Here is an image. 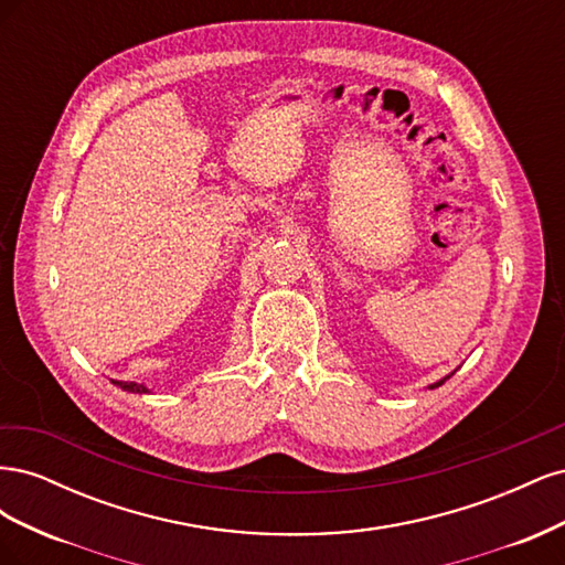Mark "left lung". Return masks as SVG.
<instances>
[{
	"label": "left lung",
	"mask_w": 565,
	"mask_h": 565,
	"mask_svg": "<svg viewBox=\"0 0 565 565\" xmlns=\"http://www.w3.org/2000/svg\"><path fill=\"white\" fill-rule=\"evenodd\" d=\"M440 384H443V382H438V384H434V386H431V388H436V386H440Z\"/></svg>",
	"instance_id": "8db88e82"
}]
</instances>
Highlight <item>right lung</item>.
<instances>
[{"label": "right lung", "mask_w": 565, "mask_h": 565, "mask_svg": "<svg viewBox=\"0 0 565 565\" xmlns=\"http://www.w3.org/2000/svg\"><path fill=\"white\" fill-rule=\"evenodd\" d=\"M113 384H115V386H119L122 391H131V393H148V388H146L143 384H134V382H115V380H113Z\"/></svg>", "instance_id": "add662e5"}]
</instances>
